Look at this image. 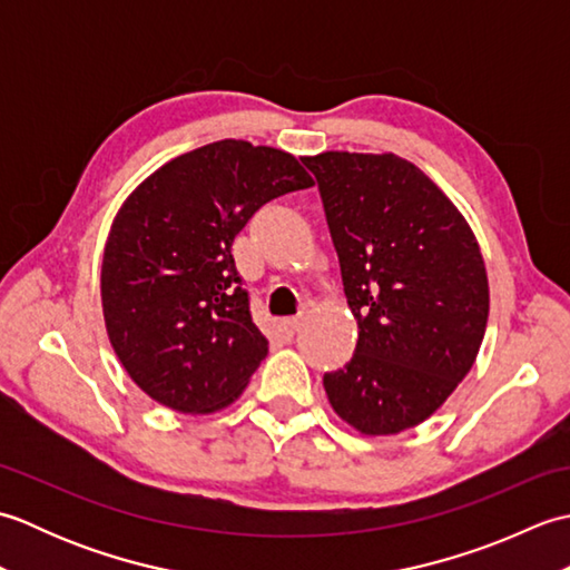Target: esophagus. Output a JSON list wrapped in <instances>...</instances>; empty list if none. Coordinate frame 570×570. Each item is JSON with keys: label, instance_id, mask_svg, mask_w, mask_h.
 Returning a JSON list of instances; mask_svg holds the SVG:
<instances>
[{"label": "esophagus", "instance_id": "esophagus-1", "mask_svg": "<svg viewBox=\"0 0 570 570\" xmlns=\"http://www.w3.org/2000/svg\"><path fill=\"white\" fill-rule=\"evenodd\" d=\"M278 331H282V335L286 337V341H292V337L301 331V318H288V321H282V325H278Z\"/></svg>", "mask_w": 570, "mask_h": 570}]
</instances>
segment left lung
<instances>
[{
	"mask_svg": "<svg viewBox=\"0 0 570 570\" xmlns=\"http://www.w3.org/2000/svg\"><path fill=\"white\" fill-rule=\"evenodd\" d=\"M304 164L357 321L355 355L325 374V394L362 435L414 429L455 392L485 337L490 284L478 237L439 184L392 151H323Z\"/></svg>",
	"mask_w": 570,
	"mask_h": 570,
	"instance_id": "obj_1",
	"label": "left lung"
}]
</instances>
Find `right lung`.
Wrapping results in <instances>:
<instances>
[{"label":"right lung","instance_id":"add662e5","mask_svg":"<svg viewBox=\"0 0 570 570\" xmlns=\"http://www.w3.org/2000/svg\"><path fill=\"white\" fill-rule=\"evenodd\" d=\"M311 186L294 154L220 139L166 161L119 205L102 316L117 360L154 402L205 416L245 392L269 341L229 249L264 203Z\"/></svg>","mask_w":570,"mask_h":570}]
</instances>
